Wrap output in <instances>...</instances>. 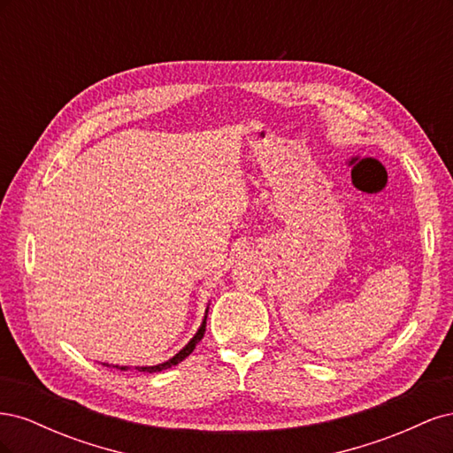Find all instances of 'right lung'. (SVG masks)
Instances as JSON below:
<instances>
[{
    "label": "right lung",
    "mask_w": 453,
    "mask_h": 453,
    "mask_svg": "<svg viewBox=\"0 0 453 453\" xmlns=\"http://www.w3.org/2000/svg\"><path fill=\"white\" fill-rule=\"evenodd\" d=\"M205 313H208V310H205ZM205 319H208V315H203V321H202V325H200V328H198V333L193 336V340H190L188 344H187L180 353H175L170 361H166V363H160V365H155V366H135V370H140V372H149V374H153V372H160V370H166V368H172V366H175V365H180L185 357H188V355L193 353V349L196 348L198 342L203 338V333H205ZM104 365H105V366L119 368V370H128V366L107 365V363H104Z\"/></svg>",
    "instance_id": "right-lung-1"
}]
</instances>
